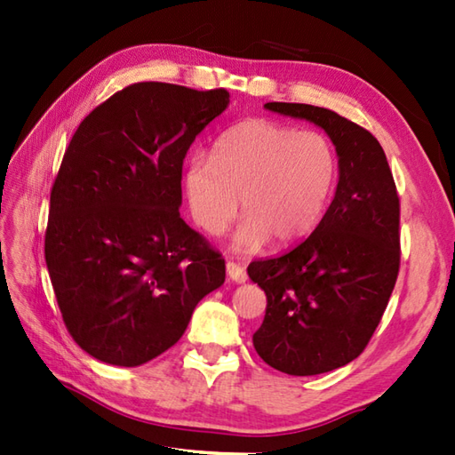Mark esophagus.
Masks as SVG:
<instances>
[{
    "instance_id": "34e87169",
    "label": "esophagus",
    "mask_w": 455,
    "mask_h": 455,
    "mask_svg": "<svg viewBox=\"0 0 455 455\" xmlns=\"http://www.w3.org/2000/svg\"><path fill=\"white\" fill-rule=\"evenodd\" d=\"M227 275H228V279H233L235 283H244L246 279H248L244 267L240 266V264H235V262H228L227 264Z\"/></svg>"
}]
</instances>
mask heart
<instances>
[{"mask_svg": "<svg viewBox=\"0 0 455 455\" xmlns=\"http://www.w3.org/2000/svg\"><path fill=\"white\" fill-rule=\"evenodd\" d=\"M331 140L316 131H295L267 119H246L220 134L212 156L196 154L183 173L189 215L209 236H219L244 212L233 248L256 252L269 240L279 248L313 233L336 181Z\"/></svg>", "mask_w": 455, "mask_h": 455, "instance_id": "obj_1", "label": "heart"}]
</instances>
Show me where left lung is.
I'll list each match as a JSON object with an SVG mask.
<instances>
[{
    "mask_svg": "<svg viewBox=\"0 0 455 455\" xmlns=\"http://www.w3.org/2000/svg\"><path fill=\"white\" fill-rule=\"evenodd\" d=\"M264 108L321 127L338 156L334 199L313 235L248 266L267 297L258 355L287 375H318L355 360L381 321L399 274V196L370 131L315 105Z\"/></svg>",
    "mask_w": 455,
    "mask_h": 455,
    "instance_id": "obj_1",
    "label": "left lung"
}]
</instances>
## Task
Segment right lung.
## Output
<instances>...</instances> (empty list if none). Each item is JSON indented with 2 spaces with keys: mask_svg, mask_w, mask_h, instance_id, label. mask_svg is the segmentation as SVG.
I'll return each mask as SVG.
<instances>
[{
  "mask_svg": "<svg viewBox=\"0 0 455 455\" xmlns=\"http://www.w3.org/2000/svg\"><path fill=\"white\" fill-rule=\"evenodd\" d=\"M228 103L227 90L140 82L74 132L51 191L44 258L68 332L95 360H154L225 283V259L180 207L183 158Z\"/></svg>",
  "mask_w": 455,
  "mask_h": 455,
  "instance_id": "right-lung-1",
  "label": "right lung"
}]
</instances>
